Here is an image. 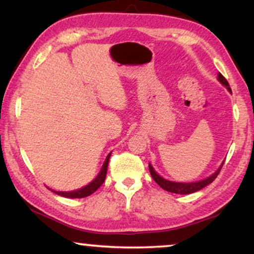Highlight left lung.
Wrapping results in <instances>:
<instances>
[{"instance_id": "obj_1", "label": "left lung", "mask_w": 254, "mask_h": 254, "mask_svg": "<svg viewBox=\"0 0 254 254\" xmlns=\"http://www.w3.org/2000/svg\"><path fill=\"white\" fill-rule=\"evenodd\" d=\"M218 81L223 84V86L226 87V89H228L229 92H231V88H230L229 82L226 81L225 77L223 76L221 73H218ZM223 164H224V162H222L221 167H219L214 174H211L210 177L204 179V180H200V181H196V182H174V181L166 180V179L161 178L160 175H159L157 172L154 171V168L152 167L151 164H148V168H150V173L152 175V178H153V180L157 182V184L160 186L162 189H165V190H167L170 192H174V194L186 195V194H191V192H195L197 190H201L202 188L207 187L208 185H210L211 182L214 181L216 178H217L218 173L221 172Z\"/></svg>"}]
</instances>
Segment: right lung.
I'll return each mask as SVG.
<instances>
[{
	"mask_svg": "<svg viewBox=\"0 0 254 254\" xmlns=\"http://www.w3.org/2000/svg\"><path fill=\"white\" fill-rule=\"evenodd\" d=\"M110 155H111V153L107 155L106 161H104V164H103L102 168H101L99 175H97V177L94 179V180L90 182L89 185L84 186L83 188L76 189V190H73V191H56V190H53V191L60 196H64V197H69V198H82V197H87V196L92 195L94 191H96L97 189L102 186L104 180H106L108 162H109Z\"/></svg>",
	"mask_w": 254,
	"mask_h": 254,
	"instance_id": "right-lung-1",
	"label": "right lung"
}]
</instances>
